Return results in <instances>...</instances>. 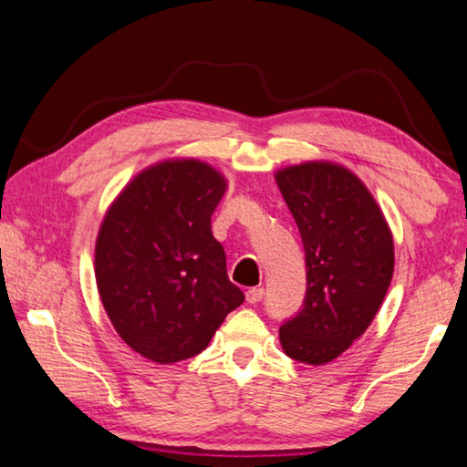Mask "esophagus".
<instances>
[{
	"label": "esophagus",
	"instance_id": "esophagus-1",
	"mask_svg": "<svg viewBox=\"0 0 467 467\" xmlns=\"http://www.w3.org/2000/svg\"><path fill=\"white\" fill-rule=\"evenodd\" d=\"M263 296H265V289L263 287H250L248 292H246V302L248 304H258L263 300Z\"/></svg>",
	"mask_w": 467,
	"mask_h": 467
}]
</instances>
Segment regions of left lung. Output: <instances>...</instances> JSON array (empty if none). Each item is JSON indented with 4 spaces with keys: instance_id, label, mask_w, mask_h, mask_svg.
Listing matches in <instances>:
<instances>
[{
    "instance_id": "obj_1",
    "label": "left lung",
    "mask_w": 467,
    "mask_h": 467,
    "mask_svg": "<svg viewBox=\"0 0 467 467\" xmlns=\"http://www.w3.org/2000/svg\"><path fill=\"white\" fill-rule=\"evenodd\" d=\"M306 252L304 308L279 328L292 360L323 366L366 328L391 285L393 234L370 190L348 167L306 161L275 173Z\"/></svg>"
}]
</instances>
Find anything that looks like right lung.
I'll use <instances>...</instances> for the list:
<instances>
[{
    "label": "right lung",
    "instance_id": "right-lung-1",
    "mask_svg": "<svg viewBox=\"0 0 467 467\" xmlns=\"http://www.w3.org/2000/svg\"><path fill=\"white\" fill-rule=\"evenodd\" d=\"M227 180L198 159H167L130 180L95 244L99 297L113 328L157 364L209 346L244 294L227 277L211 217Z\"/></svg>",
    "mask_w": 467,
    "mask_h": 467
}]
</instances>
